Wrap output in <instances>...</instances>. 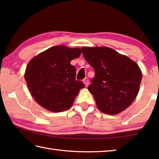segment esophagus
<instances>
[{
	"mask_svg": "<svg viewBox=\"0 0 159 159\" xmlns=\"http://www.w3.org/2000/svg\"><path fill=\"white\" fill-rule=\"evenodd\" d=\"M83 83H84V84H85V85L86 86V87H87V86L88 85V84H89V80H88V78H85L84 79H83Z\"/></svg>",
	"mask_w": 159,
	"mask_h": 159,
	"instance_id": "esophagus-1",
	"label": "esophagus"
}]
</instances>
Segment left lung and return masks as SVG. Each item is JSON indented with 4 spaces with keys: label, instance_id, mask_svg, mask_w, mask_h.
<instances>
[{
    "label": "left lung",
    "instance_id": "1",
    "mask_svg": "<svg viewBox=\"0 0 159 159\" xmlns=\"http://www.w3.org/2000/svg\"><path fill=\"white\" fill-rule=\"evenodd\" d=\"M85 60L95 70L88 86L99 110L114 115L124 111L138 95L142 74L138 64L107 47H83Z\"/></svg>",
    "mask_w": 159,
    "mask_h": 159
}]
</instances>
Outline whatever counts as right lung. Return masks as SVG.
<instances>
[{"label": "right lung", "instance_id": "1", "mask_svg": "<svg viewBox=\"0 0 159 159\" xmlns=\"http://www.w3.org/2000/svg\"><path fill=\"white\" fill-rule=\"evenodd\" d=\"M81 54L80 48L57 45L29 61L25 78L31 96L48 111L61 112L73 104L84 83L76 80V68L70 61Z\"/></svg>", "mask_w": 159, "mask_h": 159}]
</instances>
